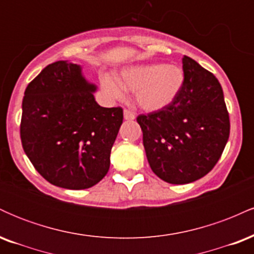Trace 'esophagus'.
Here are the masks:
<instances>
[{"label": "esophagus", "instance_id": "34e87169", "mask_svg": "<svg viewBox=\"0 0 254 254\" xmlns=\"http://www.w3.org/2000/svg\"><path fill=\"white\" fill-rule=\"evenodd\" d=\"M124 119L125 121H133V119L136 118L135 113L131 112L130 110H124Z\"/></svg>", "mask_w": 254, "mask_h": 254}]
</instances>
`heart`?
I'll list each match as a JSON object with an SVG mask.
<instances>
[{"label":"heart","instance_id":"obj_1","mask_svg":"<svg viewBox=\"0 0 254 254\" xmlns=\"http://www.w3.org/2000/svg\"><path fill=\"white\" fill-rule=\"evenodd\" d=\"M184 72L177 65L162 63L141 64L124 68L118 80L103 77L101 86L110 97L124 98L125 90L135 92L137 106L147 112H157L174 103L184 86Z\"/></svg>","mask_w":254,"mask_h":254}]
</instances>
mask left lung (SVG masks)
<instances>
[{"mask_svg": "<svg viewBox=\"0 0 254 254\" xmlns=\"http://www.w3.org/2000/svg\"><path fill=\"white\" fill-rule=\"evenodd\" d=\"M184 86L166 109L137 117L151 171L182 185L216 165L229 137V116L220 82L192 58L183 57Z\"/></svg>", "mask_w": 254, "mask_h": 254, "instance_id": "1", "label": "left lung"}]
</instances>
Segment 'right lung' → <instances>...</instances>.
<instances>
[{
    "instance_id": "right-lung-1",
    "label": "right lung",
    "mask_w": 254,
    "mask_h": 254,
    "mask_svg": "<svg viewBox=\"0 0 254 254\" xmlns=\"http://www.w3.org/2000/svg\"><path fill=\"white\" fill-rule=\"evenodd\" d=\"M97 88L80 64L58 61L44 68L25 90L22 148L52 185L83 190L109 172L123 110L101 107L94 98Z\"/></svg>"
}]
</instances>
